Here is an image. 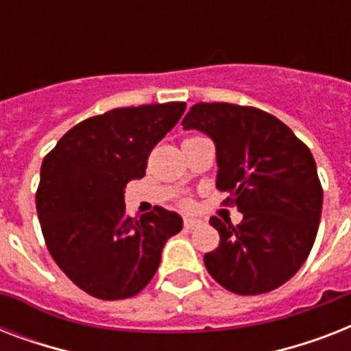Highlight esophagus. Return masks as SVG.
I'll return each instance as SVG.
<instances>
[{
  "mask_svg": "<svg viewBox=\"0 0 351 351\" xmlns=\"http://www.w3.org/2000/svg\"><path fill=\"white\" fill-rule=\"evenodd\" d=\"M200 224H202V222L198 219H193V217H186V219H184V228H186V230H195V228H198Z\"/></svg>",
  "mask_w": 351,
  "mask_h": 351,
  "instance_id": "esophagus-1",
  "label": "esophagus"
}]
</instances>
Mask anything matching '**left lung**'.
<instances>
[{
	"label": "left lung",
	"instance_id": "1",
	"mask_svg": "<svg viewBox=\"0 0 351 351\" xmlns=\"http://www.w3.org/2000/svg\"><path fill=\"white\" fill-rule=\"evenodd\" d=\"M217 149V187L242 222L211 217L220 234L204 255L209 275L239 295H261L299 271L315 242L322 187L310 149L269 112L233 104H197L182 120Z\"/></svg>",
	"mask_w": 351,
	"mask_h": 351
}]
</instances>
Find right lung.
Returning a JSON list of instances; mask_svg holds the SVG:
<instances>
[{
	"label": "right lung",
	"mask_w": 351,
	"mask_h": 351,
	"mask_svg": "<svg viewBox=\"0 0 351 351\" xmlns=\"http://www.w3.org/2000/svg\"><path fill=\"white\" fill-rule=\"evenodd\" d=\"M184 101L121 107L65 132L41 164L36 209L47 247L65 275L96 299L140 293L182 217L156 208L134 220L123 189L145 176L151 149L176 125Z\"/></svg>",
	"instance_id": "1"
}]
</instances>
